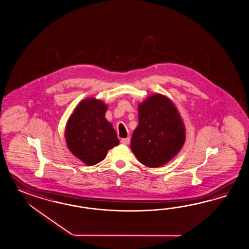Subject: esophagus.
Wrapping results in <instances>:
<instances>
[{
  "mask_svg": "<svg viewBox=\"0 0 249 249\" xmlns=\"http://www.w3.org/2000/svg\"><path fill=\"white\" fill-rule=\"evenodd\" d=\"M121 142H122L123 145H128V144H129V142H130V139H129V138L122 139V140H121Z\"/></svg>",
  "mask_w": 249,
  "mask_h": 249,
  "instance_id": "obj_1",
  "label": "esophagus"
}]
</instances>
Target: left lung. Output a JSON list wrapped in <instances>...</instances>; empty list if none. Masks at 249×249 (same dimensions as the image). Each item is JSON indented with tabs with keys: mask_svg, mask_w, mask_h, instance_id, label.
<instances>
[{
	"mask_svg": "<svg viewBox=\"0 0 249 249\" xmlns=\"http://www.w3.org/2000/svg\"><path fill=\"white\" fill-rule=\"evenodd\" d=\"M185 140L182 119L174 103L155 94L139 105V125L131 139V150L141 164L159 167L181 150Z\"/></svg>",
	"mask_w": 249,
	"mask_h": 249,
	"instance_id": "left-lung-1",
	"label": "left lung"
}]
</instances>
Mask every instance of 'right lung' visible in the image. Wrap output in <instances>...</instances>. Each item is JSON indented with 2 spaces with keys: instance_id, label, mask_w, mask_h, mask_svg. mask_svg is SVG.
Here are the masks:
<instances>
[{
  "instance_id": "right-lung-1",
  "label": "right lung",
  "mask_w": 249,
  "mask_h": 249,
  "mask_svg": "<svg viewBox=\"0 0 249 249\" xmlns=\"http://www.w3.org/2000/svg\"><path fill=\"white\" fill-rule=\"evenodd\" d=\"M106 105L93 98L84 100L67 122L66 140L69 150L85 164H98L120 141L105 119Z\"/></svg>"
}]
</instances>
